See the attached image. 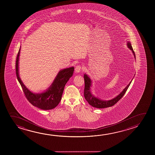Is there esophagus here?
<instances>
[{
	"label": "esophagus",
	"mask_w": 155,
	"mask_h": 155,
	"mask_svg": "<svg viewBox=\"0 0 155 155\" xmlns=\"http://www.w3.org/2000/svg\"><path fill=\"white\" fill-rule=\"evenodd\" d=\"M81 70H82V68H81V66L78 65L75 68V72H77V73H79V72H80L81 71Z\"/></svg>",
	"instance_id": "esophagus-1"
}]
</instances>
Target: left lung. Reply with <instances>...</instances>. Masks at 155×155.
Here are the masks:
<instances>
[{
    "label": "left lung",
    "instance_id": "8db88e82",
    "mask_svg": "<svg viewBox=\"0 0 155 155\" xmlns=\"http://www.w3.org/2000/svg\"><path fill=\"white\" fill-rule=\"evenodd\" d=\"M127 46L128 48H130V50L132 51V53L134 56V59H136V56L134 54V51L132 48V45L131 44V43L130 41H127ZM84 81H85V87H84V97L87 101V102L89 103L90 105L91 106L98 109H103V108H106V107H112L117 102H118L119 99H121L122 97L124 96V94H125V92L129 87L130 85L131 84L132 80L130 82L129 84H128L123 90L119 94H118L117 96L115 97L114 98L110 100H102L100 99L99 98H98L97 97L94 96L91 92V88L92 87V81L91 78L88 76L86 74H84Z\"/></svg>",
    "mask_w": 155,
    "mask_h": 155
}]
</instances>
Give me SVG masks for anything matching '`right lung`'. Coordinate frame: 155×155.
I'll return each instance as SVG.
<instances>
[{
    "mask_svg": "<svg viewBox=\"0 0 155 155\" xmlns=\"http://www.w3.org/2000/svg\"><path fill=\"white\" fill-rule=\"evenodd\" d=\"M20 52L21 47L16 59V75L26 97L33 106L37 107L39 109L45 110L53 109L61 102L64 87L69 79L72 76L74 68L72 66L60 70L48 89L41 93H34L26 87L19 76V60Z\"/></svg>",
    "mask_w": 155,
    "mask_h": 155,
    "instance_id": "obj_1",
    "label": "right lung"
}]
</instances>
